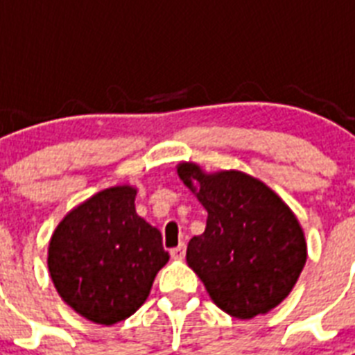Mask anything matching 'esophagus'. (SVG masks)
Here are the masks:
<instances>
[{
  "instance_id": "obj_1",
  "label": "esophagus",
  "mask_w": 355,
  "mask_h": 355,
  "mask_svg": "<svg viewBox=\"0 0 355 355\" xmlns=\"http://www.w3.org/2000/svg\"><path fill=\"white\" fill-rule=\"evenodd\" d=\"M184 256H186V245L184 243H180L178 247L171 248V258L175 259H182Z\"/></svg>"
}]
</instances>
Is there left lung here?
I'll use <instances>...</instances> for the list:
<instances>
[{
  "instance_id": "left-lung-1",
  "label": "left lung",
  "mask_w": 355,
  "mask_h": 355,
  "mask_svg": "<svg viewBox=\"0 0 355 355\" xmlns=\"http://www.w3.org/2000/svg\"><path fill=\"white\" fill-rule=\"evenodd\" d=\"M177 171L208 211L205 232L189 239L186 259L211 300L236 319L276 308L308 256L295 214L272 189L241 171L205 175L195 164H180Z\"/></svg>"
}]
</instances>
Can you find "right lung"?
<instances>
[{"label": "right lung", "instance_id": "add662e5", "mask_svg": "<svg viewBox=\"0 0 355 355\" xmlns=\"http://www.w3.org/2000/svg\"><path fill=\"white\" fill-rule=\"evenodd\" d=\"M136 189H103L69 211L53 232L47 267L58 295L85 319L116 324L149 297L167 263L162 234L134 208Z\"/></svg>", "mask_w": 355, "mask_h": 355}]
</instances>
